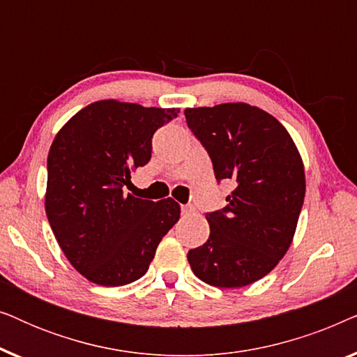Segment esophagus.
I'll return each instance as SVG.
<instances>
[{"mask_svg": "<svg viewBox=\"0 0 357 357\" xmlns=\"http://www.w3.org/2000/svg\"><path fill=\"white\" fill-rule=\"evenodd\" d=\"M195 211V208L192 204H182V214L183 216H188V214H192Z\"/></svg>", "mask_w": 357, "mask_h": 357, "instance_id": "esophagus-1", "label": "esophagus"}]
</instances>
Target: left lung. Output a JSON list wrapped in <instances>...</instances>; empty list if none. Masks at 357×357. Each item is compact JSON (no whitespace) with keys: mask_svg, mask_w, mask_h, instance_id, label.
I'll return each instance as SVG.
<instances>
[{"mask_svg":"<svg viewBox=\"0 0 357 357\" xmlns=\"http://www.w3.org/2000/svg\"><path fill=\"white\" fill-rule=\"evenodd\" d=\"M185 119L218 182L236 183L227 206L206 214L211 232L188 252L190 266L211 286L252 284L280 263L294 237L305 197L299 151L275 116L243 102L185 109Z\"/></svg>","mask_w":357,"mask_h":357,"instance_id":"obj_1","label":"left lung"}]
</instances>
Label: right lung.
<instances>
[{
  "label": "right lung",
  "instance_id": "right-lung-1",
  "mask_svg": "<svg viewBox=\"0 0 357 357\" xmlns=\"http://www.w3.org/2000/svg\"><path fill=\"white\" fill-rule=\"evenodd\" d=\"M180 109L99 100L58 131L47 159L45 211L63 253L86 280L130 284L180 218L172 198L125 193L131 170L149 162L153 135Z\"/></svg>",
  "mask_w": 357,
  "mask_h": 357
}]
</instances>
